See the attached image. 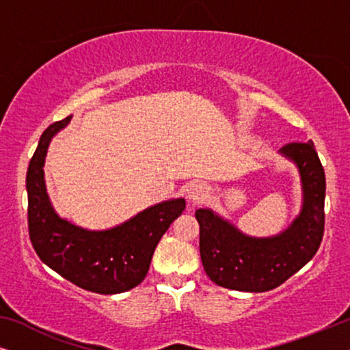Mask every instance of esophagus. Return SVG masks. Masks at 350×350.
I'll list each match as a JSON object with an SVG mask.
<instances>
[{
    "label": "esophagus",
    "mask_w": 350,
    "mask_h": 350,
    "mask_svg": "<svg viewBox=\"0 0 350 350\" xmlns=\"http://www.w3.org/2000/svg\"><path fill=\"white\" fill-rule=\"evenodd\" d=\"M208 188L204 183H193L188 189V199L191 204H199L208 198Z\"/></svg>",
    "instance_id": "esophagus-1"
}]
</instances>
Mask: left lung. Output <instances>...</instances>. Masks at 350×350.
Segmentation results:
<instances>
[{
  "label": "left lung",
  "instance_id": "1",
  "mask_svg": "<svg viewBox=\"0 0 350 350\" xmlns=\"http://www.w3.org/2000/svg\"><path fill=\"white\" fill-rule=\"evenodd\" d=\"M299 170L303 207L285 231L272 237H250L213 210H196L199 248L210 280L237 291H269L312 260L325 228V172L312 142L288 143L280 150Z\"/></svg>",
  "mask_w": 350,
  "mask_h": 350
}]
</instances>
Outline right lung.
<instances>
[{
    "label": "right lung",
    "mask_w": 350,
    "mask_h": 350,
    "mask_svg": "<svg viewBox=\"0 0 350 350\" xmlns=\"http://www.w3.org/2000/svg\"><path fill=\"white\" fill-rule=\"evenodd\" d=\"M71 116L42 132L27 170L28 232L40 260L71 284L100 295H116L142 284L161 237L186 207L183 198L151 205L126 223L89 231L60 218L44 181L47 148Z\"/></svg>",
    "instance_id": "right-lung-1"
}]
</instances>
